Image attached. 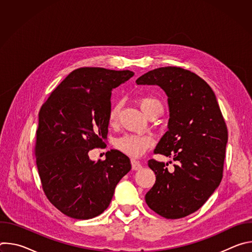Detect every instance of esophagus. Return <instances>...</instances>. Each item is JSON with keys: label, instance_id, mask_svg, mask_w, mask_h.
Listing matches in <instances>:
<instances>
[{"label": "esophagus", "instance_id": "34e87169", "mask_svg": "<svg viewBox=\"0 0 252 252\" xmlns=\"http://www.w3.org/2000/svg\"><path fill=\"white\" fill-rule=\"evenodd\" d=\"M130 162H131V167H132L133 170H138V169L141 168V164H140L139 161H137L135 159H131Z\"/></svg>", "mask_w": 252, "mask_h": 252}]
</instances>
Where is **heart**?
Instances as JSON below:
<instances>
[{"instance_id":"heart-1","label":"heart","mask_w":252,"mask_h":252,"mask_svg":"<svg viewBox=\"0 0 252 252\" xmlns=\"http://www.w3.org/2000/svg\"><path fill=\"white\" fill-rule=\"evenodd\" d=\"M138 105L141 111L145 113L147 117L158 106H161L158 99L153 96H141L137 99ZM121 112V103L116 102L110 110L107 121L111 126L115 125L118 121ZM154 143V139L151 135L147 134H135V133H126L118 137L115 141V147L121 153L131 157L139 158L145 154Z\"/></svg>"}]
</instances>
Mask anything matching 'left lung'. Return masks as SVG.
Here are the masks:
<instances>
[{
	"instance_id": "8db88e82",
	"label": "left lung",
	"mask_w": 252,
	"mask_h": 252,
	"mask_svg": "<svg viewBox=\"0 0 252 252\" xmlns=\"http://www.w3.org/2000/svg\"><path fill=\"white\" fill-rule=\"evenodd\" d=\"M137 85H157L167 95L168 130L155 154L172 158L164 162L149 160L156 184L146 202L162 218L182 219L199 209L222 179L227 127L211 88L190 70L164 66L139 77Z\"/></svg>"
}]
</instances>
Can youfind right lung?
Instances as JSON below:
<instances>
[{
    "label": "right lung",
    "instance_id": "add662e5",
    "mask_svg": "<svg viewBox=\"0 0 252 252\" xmlns=\"http://www.w3.org/2000/svg\"><path fill=\"white\" fill-rule=\"evenodd\" d=\"M130 70L80 67L57 87L39 113L34 146L42 187L61 212L90 220L110 205L115 189L130 170L117 150L93 161L89 152L104 146L113 89L129 80Z\"/></svg>",
    "mask_w": 252,
    "mask_h": 252
}]
</instances>
